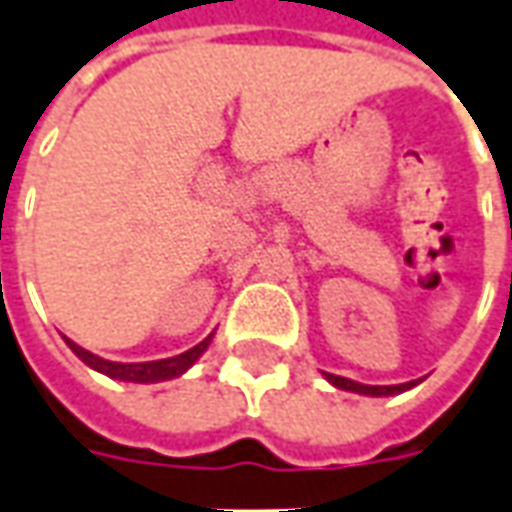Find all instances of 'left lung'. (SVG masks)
Masks as SVG:
<instances>
[{
    "instance_id": "8db88e82",
    "label": "left lung",
    "mask_w": 512,
    "mask_h": 512,
    "mask_svg": "<svg viewBox=\"0 0 512 512\" xmlns=\"http://www.w3.org/2000/svg\"><path fill=\"white\" fill-rule=\"evenodd\" d=\"M326 379H329L334 387H340V390H351V393H362V396H396V393H404V390H410L418 382H407V384H387V387H379V384H359L351 382V379H345V376H334V373H326Z\"/></svg>"
}]
</instances>
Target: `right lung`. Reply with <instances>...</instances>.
I'll return each instance as SVG.
<instances>
[{
  "mask_svg": "<svg viewBox=\"0 0 512 512\" xmlns=\"http://www.w3.org/2000/svg\"><path fill=\"white\" fill-rule=\"evenodd\" d=\"M211 337H206L203 343H197L195 348H189V351H183L178 357H169V359H158V362H108V359L94 357L91 351L86 348H80L72 340H66V345L72 348L77 357L86 362L88 368L100 370L105 376H111V379H119V382H139V384H150V382H164V379H175V376H181L186 370L192 368L197 362V357L209 348Z\"/></svg>",
  "mask_w": 512,
  "mask_h": 512,
  "instance_id": "obj_1",
  "label": "right lung"
}]
</instances>
